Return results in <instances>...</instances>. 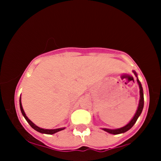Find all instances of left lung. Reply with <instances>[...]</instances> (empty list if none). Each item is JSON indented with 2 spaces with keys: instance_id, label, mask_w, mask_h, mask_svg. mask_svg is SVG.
Segmentation results:
<instances>
[{
  "instance_id": "left-lung-1",
  "label": "left lung",
  "mask_w": 161,
  "mask_h": 161,
  "mask_svg": "<svg viewBox=\"0 0 161 161\" xmlns=\"http://www.w3.org/2000/svg\"><path fill=\"white\" fill-rule=\"evenodd\" d=\"M134 75H136V81H137V83L139 85V95H140V97H139V105H138V108L137 110H136V114L135 115L133 116V118H131V120L126 125H125L124 127H121L119 128V129H105V128H103V130L107 131V132L110 133V134H113V135H118V134H121V133H124L126 132L127 131H129V129L132 127L133 125H135V123L137 121L138 118L140 116L141 113H142V109H143V106H144V97H143V90H142V84L141 82H139V79H138V75H137V73L135 71H132Z\"/></svg>"
}]
</instances>
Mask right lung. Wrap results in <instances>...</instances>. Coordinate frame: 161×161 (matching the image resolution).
<instances>
[{"label":"right lung","instance_id":"1","mask_svg":"<svg viewBox=\"0 0 161 161\" xmlns=\"http://www.w3.org/2000/svg\"><path fill=\"white\" fill-rule=\"evenodd\" d=\"M19 105H20L21 112H22V115H23V117L25 118V120H26V121H27V122H28L29 124L30 125L31 127H32L33 129H35L36 131H39V132H40V133H43V134L53 135V134H54V133L58 132V131H62V130H64V129H65V127H64V128H60V129H42V128L38 127V126L34 124V123L32 122V121H31V120L29 119L28 117H27L26 114H25V111H24V110H23V108H22V102H21V97H20V99H19Z\"/></svg>","mask_w":161,"mask_h":161}]
</instances>
